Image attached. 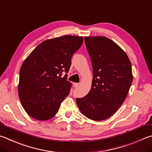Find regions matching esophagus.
I'll use <instances>...</instances> for the list:
<instances>
[{
	"label": "esophagus",
	"instance_id": "esophagus-1",
	"mask_svg": "<svg viewBox=\"0 0 152 152\" xmlns=\"http://www.w3.org/2000/svg\"><path fill=\"white\" fill-rule=\"evenodd\" d=\"M73 86H74V88H76V87L78 86L79 84L78 83H73Z\"/></svg>",
	"mask_w": 152,
	"mask_h": 152
}]
</instances>
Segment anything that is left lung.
I'll return each instance as SVG.
<instances>
[{"label": "left lung", "mask_w": 152, "mask_h": 152, "mask_svg": "<svg viewBox=\"0 0 152 152\" xmlns=\"http://www.w3.org/2000/svg\"><path fill=\"white\" fill-rule=\"evenodd\" d=\"M84 42L92 62V87L76 98L85 116L95 121L110 118L125 100L132 83V65L119 46L104 37H88Z\"/></svg>", "instance_id": "left-lung-1"}]
</instances>
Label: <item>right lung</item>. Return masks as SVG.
I'll list each match as a JSON object with an SVG mask.
<instances>
[{"mask_svg": "<svg viewBox=\"0 0 152 152\" xmlns=\"http://www.w3.org/2000/svg\"><path fill=\"white\" fill-rule=\"evenodd\" d=\"M82 37L66 35L40 43L24 60L19 74L18 95L24 109L38 120L50 119L70 94L67 73ZM64 72L67 74L64 77Z\"/></svg>", "mask_w": 152, "mask_h": 152, "instance_id": "1", "label": "right lung"}]
</instances>
